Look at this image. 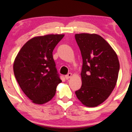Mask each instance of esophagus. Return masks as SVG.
<instances>
[{"label":"esophagus","mask_w":132,"mask_h":132,"mask_svg":"<svg viewBox=\"0 0 132 132\" xmlns=\"http://www.w3.org/2000/svg\"><path fill=\"white\" fill-rule=\"evenodd\" d=\"M71 77V73H69L68 75H66V76H65V78H66V79H69V78L70 77Z\"/></svg>","instance_id":"34e87169"}]
</instances>
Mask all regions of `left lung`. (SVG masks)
Masks as SVG:
<instances>
[{"instance_id":"1","label":"left lung","mask_w":132,"mask_h":132,"mask_svg":"<svg viewBox=\"0 0 132 132\" xmlns=\"http://www.w3.org/2000/svg\"><path fill=\"white\" fill-rule=\"evenodd\" d=\"M75 39L82 59V85L75 94L84 105L97 106L105 101L117 84L118 56L100 35L82 33L76 34Z\"/></svg>"}]
</instances>
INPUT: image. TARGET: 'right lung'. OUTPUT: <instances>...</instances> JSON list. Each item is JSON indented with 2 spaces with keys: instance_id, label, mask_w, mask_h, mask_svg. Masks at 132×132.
Instances as JSON below:
<instances>
[{
  "instance_id": "add662e5",
  "label": "right lung",
  "mask_w": 132,
  "mask_h": 132,
  "mask_svg": "<svg viewBox=\"0 0 132 132\" xmlns=\"http://www.w3.org/2000/svg\"><path fill=\"white\" fill-rule=\"evenodd\" d=\"M64 35L37 37L24 45L13 64L14 76L24 93L37 104L54 97L62 80L53 58V51Z\"/></svg>"
}]
</instances>
